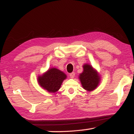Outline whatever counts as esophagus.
<instances>
[{"instance_id": "34e87169", "label": "esophagus", "mask_w": 134, "mask_h": 134, "mask_svg": "<svg viewBox=\"0 0 134 134\" xmlns=\"http://www.w3.org/2000/svg\"><path fill=\"white\" fill-rule=\"evenodd\" d=\"M69 76H70V77L71 78V79H73L74 77V76H75V73L73 72H71L70 74H69Z\"/></svg>"}]
</instances>
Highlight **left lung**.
Instances as JSON below:
<instances>
[{
	"label": "left lung",
	"instance_id": "obj_1",
	"mask_svg": "<svg viewBox=\"0 0 134 134\" xmlns=\"http://www.w3.org/2000/svg\"><path fill=\"white\" fill-rule=\"evenodd\" d=\"M83 89L87 91H92L98 87L100 82V76L98 71L89 64L83 65V72L79 76Z\"/></svg>",
	"mask_w": 134,
	"mask_h": 134
}]
</instances>
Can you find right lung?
I'll return each instance as SVG.
<instances>
[{
	"instance_id": "add662e5",
	"label": "right lung",
	"mask_w": 134,
	"mask_h": 134,
	"mask_svg": "<svg viewBox=\"0 0 134 134\" xmlns=\"http://www.w3.org/2000/svg\"><path fill=\"white\" fill-rule=\"evenodd\" d=\"M67 76L55 68H49L46 72L38 76V83L41 87L49 93H55L59 90Z\"/></svg>"
}]
</instances>
